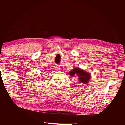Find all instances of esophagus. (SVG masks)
I'll list each match as a JSON object with an SVG mask.
<instances>
[{"instance_id":"34e87169","label":"esophagus","mask_w":125,"mask_h":125,"mask_svg":"<svg viewBox=\"0 0 125 125\" xmlns=\"http://www.w3.org/2000/svg\"><path fill=\"white\" fill-rule=\"evenodd\" d=\"M54 69L56 71H59L60 70V68H59L58 65H56V66H54Z\"/></svg>"}]
</instances>
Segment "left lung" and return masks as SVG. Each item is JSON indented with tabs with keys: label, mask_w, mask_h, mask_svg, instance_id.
Listing matches in <instances>:
<instances>
[{
	"label": "left lung",
	"mask_w": 125,
	"mask_h": 125,
	"mask_svg": "<svg viewBox=\"0 0 125 125\" xmlns=\"http://www.w3.org/2000/svg\"><path fill=\"white\" fill-rule=\"evenodd\" d=\"M69 74L72 77L77 75L78 79L80 83L86 84L88 83L89 80L90 79V73L87 72L79 67H75L69 72Z\"/></svg>",
	"instance_id": "obj_1"
}]
</instances>
